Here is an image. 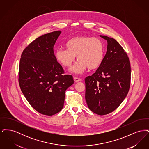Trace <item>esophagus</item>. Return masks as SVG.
Here are the masks:
<instances>
[{"mask_svg":"<svg viewBox=\"0 0 149 149\" xmlns=\"http://www.w3.org/2000/svg\"><path fill=\"white\" fill-rule=\"evenodd\" d=\"M74 80L75 81V82H79L81 81V79L80 78H77V77H74Z\"/></svg>","mask_w":149,"mask_h":149,"instance_id":"obj_1","label":"esophagus"}]
</instances>
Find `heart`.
I'll return each instance as SVG.
<instances>
[{
	"label": "heart",
	"instance_id": "b5f03b06",
	"mask_svg": "<svg viewBox=\"0 0 149 149\" xmlns=\"http://www.w3.org/2000/svg\"><path fill=\"white\" fill-rule=\"evenodd\" d=\"M66 49H59L55 54L57 61L63 66L70 68L75 57L78 61L70 71L80 74L88 68L89 70L98 69L104 58V46L97 37L77 36L69 40L65 43Z\"/></svg>",
	"mask_w": 149,
	"mask_h": 149
}]
</instances>
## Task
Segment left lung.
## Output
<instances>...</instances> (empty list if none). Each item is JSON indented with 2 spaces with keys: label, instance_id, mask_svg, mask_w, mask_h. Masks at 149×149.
Here are the masks:
<instances>
[{
  "label": "left lung",
  "instance_id": "1",
  "mask_svg": "<svg viewBox=\"0 0 149 149\" xmlns=\"http://www.w3.org/2000/svg\"><path fill=\"white\" fill-rule=\"evenodd\" d=\"M106 54L100 66L85 79V100L91 111L105 115L114 111L127 95L131 66L126 52L116 40L106 36Z\"/></svg>",
  "mask_w": 149,
  "mask_h": 149
}]
</instances>
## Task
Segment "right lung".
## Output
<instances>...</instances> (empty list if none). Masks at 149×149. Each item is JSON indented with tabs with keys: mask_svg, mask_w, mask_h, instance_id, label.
<instances>
[{
	"mask_svg": "<svg viewBox=\"0 0 149 149\" xmlns=\"http://www.w3.org/2000/svg\"><path fill=\"white\" fill-rule=\"evenodd\" d=\"M61 31L41 36L23 50L19 69L22 92L36 111L47 116L58 113L63 108L66 90L74 84L71 75L55 58L54 46Z\"/></svg>",
	"mask_w": 149,
	"mask_h": 149,
	"instance_id": "right-lung-1",
	"label": "right lung"
}]
</instances>
